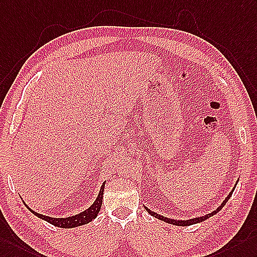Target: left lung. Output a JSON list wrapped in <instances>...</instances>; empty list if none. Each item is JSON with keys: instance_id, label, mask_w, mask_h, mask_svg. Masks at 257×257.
Instances as JSON below:
<instances>
[{"instance_id": "left-lung-1", "label": "left lung", "mask_w": 257, "mask_h": 257, "mask_svg": "<svg viewBox=\"0 0 257 257\" xmlns=\"http://www.w3.org/2000/svg\"><path fill=\"white\" fill-rule=\"evenodd\" d=\"M234 191V190H233ZM233 191L232 192H230V194L228 195V197L224 199L223 201V203L219 206V207L216 209V210H214L212 212H210V214H207V215H205V216H202V217H198V218H194V219H190V220H174V219H170V218H167V217H164V216H160V215H158L157 212H154V211H152L150 209H148V208H146V210L149 212L150 215L152 216H154V217H156V218H158V219H160V220H164V221H166V222H168V223H171V224H176V226H191V224H194V223H197V222H201V221H204V220H206V219H208L209 217H211V216H214V215H216L217 212L220 210L224 205H226V203L228 202V199L231 197V195H232V193H233Z\"/></svg>"}]
</instances>
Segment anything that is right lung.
<instances>
[{
    "label": "right lung",
    "instance_id": "add662e5",
    "mask_svg": "<svg viewBox=\"0 0 257 257\" xmlns=\"http://www.w3.org/2000/svg\"><path fill=\"white\" fill-rule=\"evenodd\" d=\"M103 190H104V182L102 183L101 190H100V192L98 194V197L96 198V201L93 202V204L90 206L88 209H86L85 211L80 212V214H78V215L67 217V218H51V217H48V216L41 215V214H38V212L31 210L27 205L26 206H27V208L31 212H33L34 215L43 219V220L50 222L51 224H53V226L60 227V228H74V227L83 226V224H85V223H88L92 220V219H95L97 217L98 212L100 211V208H101Z\"/></svg>",
    "mask_w": 257,
    "mask_h": 257
}]
</instances>
